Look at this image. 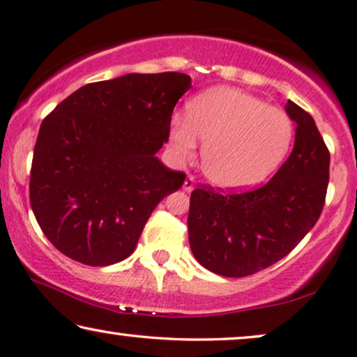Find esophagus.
Returning <instances> with one entry per match:
<instances>
[{
	"label": "esophagus",
	"instance_id": "esophagus-1",
	"mask_svg": "<svg viewBox=\"0 0 357 357\" xmlns=\"http://www.w3.org/2000/svg\"><path fill=\"white\" fill-rule=\"evenodd\" d=\"M194 188H195V179L192 176L185 178L184 184H183V189L185 190V192H190V190H192Z\"/></svg>",
	"mask_w": 357,
	"mask_h": 357
}]
</instances>
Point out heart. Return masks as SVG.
Returning a JSON list of instances; mask_svg holds the SVG:
<instances>
[{
    "mask_svg": "<svg viewBox=\"0 0 357 357\" xmlns=\"http://www.w3.org/2000/svg\"><path fill=\"white\" fill-rule=\"evenodd\" d=\"M283 109L234 87L205 90L188 105L185 118L169 123V144L179 160H192L204 140L202 169L215 188L244 190L280 167L293 140Z\"/></svg>",
    "mask_w": 357,
    "mask_h": 357,
    "instance_id": "b5f03b06",
    "label": "heart"
}]
</instances>
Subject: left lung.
Here are the masks:
<instances>
[{"label": "left lung", "mask_w": 357, "mask_h": 357, "mask_svg": "<svg viewBox=\"0 0 357 357\" xmlns=\"http://www.w3.org/2000/svg\"><path fill=\"white\" fill-rule=\"evenodd\" d=\"M293 152L262 188L241 194L197 188L190 194L189 244L210 272L241 278L288 255L314 228L328 185L330 153L314 118L288 100Z\"/></svg>", "instance_id": "1"}]
</instances>
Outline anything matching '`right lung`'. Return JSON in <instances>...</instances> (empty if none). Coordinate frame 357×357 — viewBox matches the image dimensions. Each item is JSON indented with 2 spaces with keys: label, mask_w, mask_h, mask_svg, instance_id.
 I'll return each mask as SVG.
<instances>
[{
  "label": "right lung",
  "mask_w": 357,
  "mask_h": 357,
  "mask_svg": "<svg viewBox=\"0 0 357 357\" xmlns=\"http://www.w3.org/2000/svg\"><path fill=\"white\" fill-rule=\"evenodd\" d=\"M189 89L188 74L132 73L84 85L43 119L30 205L59 252L92 267L134 252L153 208L185 179L157 152Z\"/></svg>",
  "instance_id": "1"
}]
</instances>
